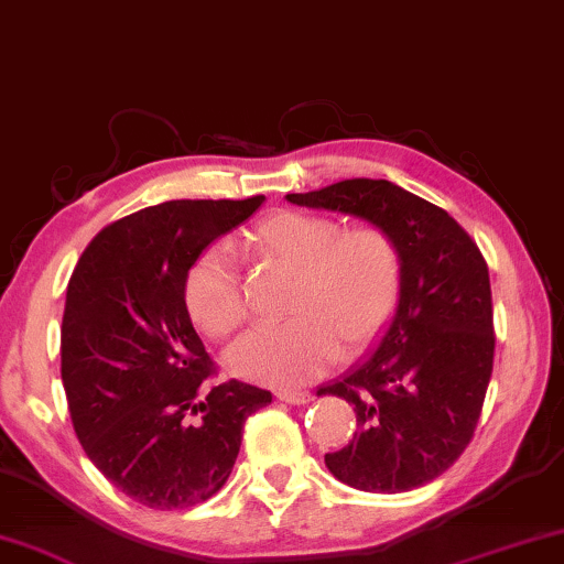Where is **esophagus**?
<instances>
[{"mask_svg": "<svg viewBox=\"0 0 564 564\" xmlns=\"http://www.w3.org/2000/svg\"><path fill=\"white\" fill-rule=\"evenodd\" d=\"M276 399H280V402H284V404H310L313 402V394H310V391H295V389H282V391H276Z\"/></svg>", "mask_w": 564, "mask_h": 564, "instance_id": "obj_1", "label": "esophagus"}]
</instances>
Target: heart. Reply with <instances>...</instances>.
I'll list each match as a JSON object with an SVG mask.
<instances>
[{
	"label": "heart",
	"instance_id": "heart-1",
	"mask_svg": "<svg viewBox=\"0 0 564 564\" xmlns=\"http://www.w3.org/2000/svg\"><path fill=\"white\" fill-rule=\"evenodd\" d=\"M259 264L295 274L290 323L249 333L228 364L243 379L295 389L336 361L369 348L394 321L404 288L402 251L379 226L343 228L330 216L280 210L247 239ZM185 307L206 336L224 340L247 323L234 259L208 247L187 269Z\"/></svg>",
	"mask_w": 564,
	"mask_h": 564
}]
</instances>
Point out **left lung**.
<instances>
[{
  "label": "left lung",
  "instance_id": "left-lung-1",
  "mask_svg": "<svg viewBox=\"0 0 564 564\" xmlns=\"http://www.w3.org/2000/svg\"><path fill=\"white\" fill-rule=\"evenodd\" d=\"M288 200L383 228L404 264L402 300L379 346L317 389L356 412L354 440L325 455V465L358 491L430 484L468 447L491 381L496 336L484 254L447 210L389 181L354 177Z\"/></svg>",
  "mask_w": 564,
  "mask_h": 564
}]
</instances>
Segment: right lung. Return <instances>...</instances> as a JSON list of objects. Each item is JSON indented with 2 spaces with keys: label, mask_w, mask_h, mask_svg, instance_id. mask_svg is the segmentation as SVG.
Segmentation results:
<instances>
[{
  "label": "right lung",
  "mask_w": 564,
  "mask_h": 564,
  "mask_svg": "<svg viewBox=\"0 0 564 564\" xmlns=\"http://www.w3.org/2000/svg\"><path fill=\"white\" fill-rule=\"evenodd\" d=\"M243 200H167L119 218L80 254L65 295L61 377L73 430L121 494L173 511L231 476L243 422L272 402L216 366L185 307L203 249L254 214Z\"/></svg>",
  "instance_id": "add662e5"
}]
</instances>
